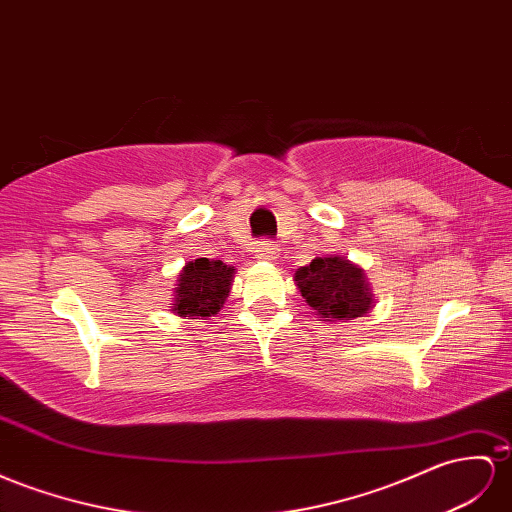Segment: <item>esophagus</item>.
Instances as JSON below:
<instances>
[{
	"label": "esophagus",
	"instance_id": "esophagus-1",
	"mask_svg": "<svg viewBox=\"0 0 512 512\" xmlns=\"http://www.w3.org/2000/svg\"><path fill=\"white\" fill-rule=\"evenodd\" d=\"M255 257L264 259V261H274L279 257V244L272 240H261L255 246Z\"/></svg>",
	"mask_w": 512,
	"mask_h": 512
}]
</instances>
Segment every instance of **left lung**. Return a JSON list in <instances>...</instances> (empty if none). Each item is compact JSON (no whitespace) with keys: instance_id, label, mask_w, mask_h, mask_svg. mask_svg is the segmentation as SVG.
I'll return each instance as SVG.
<instances>
[{"instance_id":"obj_1","label":"left lung","mask_w":512,"mask_h":512,"mask_svg":"<svg viewBox=\"0 0 512 512\" xmlns=\"http://www.w3.org/2000/svg\"><path fill=\"white\" fill-rule=\"evenodd\" d=\"M296 285L316 316L329 320H352L368 313L372 294L361 268L342 257H316L296 270Z\"/></svg>"}]
</instances>
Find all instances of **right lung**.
I'll use <instances>...</instances> for the list:
<instances>
[{
	"instance_id": "obj_1",
	"label": "right lung",
	"mask_w": 512,
	"mask_h": 512,
	"mask_svg": "<svg viewBox=\"0 0 512 512\" xmlns=\"http://www.w3.org/2000/svg\"><path fill=\"white\" fill-rule=\"evenodd\" d=\"M231 279L233 268H227L222 261H209L207 257L190 261L179 274L173 311L183 318L214 316L225 305Z\"/></svg>"
}]
</instances>
